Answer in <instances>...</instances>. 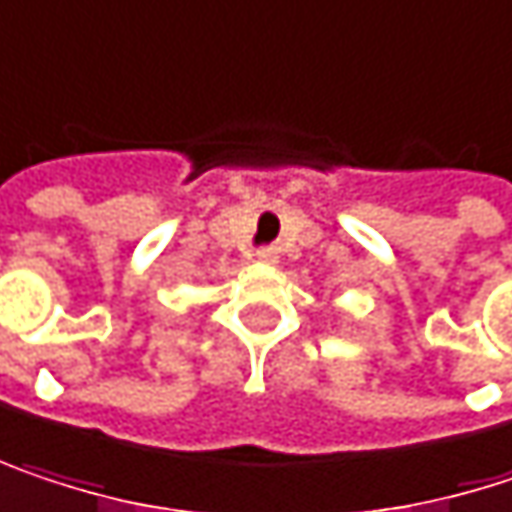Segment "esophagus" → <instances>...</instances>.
I'll return each mask as SVG.
<instances>
[{
    "label": "esophagus",
    "instance_id": "1",
    "mask_svg": "<svg viewBox=\"0 0 512 512\" xmlns=\"http://www.w3.org/2000/svg\"><path fill=\"white\" fill-rule=\"evenodd\" d=\"M255 257L260 263H275L278 260V249H272V246H263V249H257Z\"/></svg>",
    "mask_w": 512,
    "mask_h": 512
}]
</instances>
